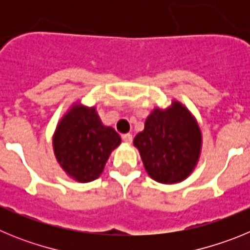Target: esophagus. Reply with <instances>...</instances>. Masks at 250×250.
<instances>
[{"label":"esophagus","instance_id":"obj_1","mask_svg":"<svg viewBox=\"0 0 250 250\" xmlns=\"http://www.w3.org/2000/svg\"><path fill=\"white\" fill-rule=\"evenodd\" d=\"M123 140L124 143H126V144H131L132 135H130V134H125V135H123Z\"/></svg>","mask_w":250,"mask_h":250}]
</instances>
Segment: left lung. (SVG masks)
<instances>
[{
    "label": "left lung",
    "mask_w": 250,
    "mask_h": 250,
    "mask_svg": "<svg viewBox=\"0 0 250 250\" xmlns=\"http://www.w3.org/2000/svg\"><path fill=\"white\" fill-rule=\"evenodd\" d=\"M203 145L195 116L180 101L155 107L134 138L147 175L161 184H176L194 171Z\"/></svg>",
    "instance_id": "obj_1"
}]
</instances>
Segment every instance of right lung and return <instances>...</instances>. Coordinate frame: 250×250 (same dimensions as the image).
I'll return each mask as SVG.
<instances>
[{
    "label": "right lung",
    "instance_id": "obj_1",
    "mask_svg": "<svg viewBox=\"0 0 250 250\" xmlns=\"http://www.w3.org/2000/svg\"><path fill=\"white\" fill-rule=\"evenodd\" d=\"M121 138L101 121L95 106L72 104L57 123L52 147L66 175L79 183H90L104 171L106 161Z\"/></svg>",
    "mask_w": 250,
    "mask_h": 250
}]
</instances>
